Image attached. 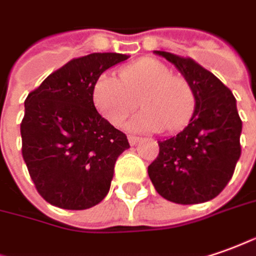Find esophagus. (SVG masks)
Here are the masks:
<instances>
[{
    "label": "esophagus",
    "instance_id": "34e87169",
    "mask_svg": "<svg viewBox=\"0 0 256 256\" xmlns=\"http://www.w3.org/2000/svg\"><path fill=\"white\" fill-rule=\"evenodd\" d=\"M140 140H142L140 137H136V136H128V142H130L132 146H136V144L140 142Z\"/></svg>",
    "mask_w": 256,
    "mask_h": 256
}]
</instances>
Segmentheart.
<instances>
[{"label": "heart", "mask_w": 256, "mask_h": 256, "mask_svg": "<svg viewBox=\"0 0 256 256\" xmlns=\"http://www.w3.org/2000/svg\"><path fill=\"white\" fill-rule=\"evenodd\" d=\"M137 98L144 108L128 122L132 132L178 130L190 119L194 94L185 78L154 58H142L119 70L118 78L102 74L92 86V100L99 114L114 126H120L134 110Z\"/></svg>", "instance_id": "obj_1"}]
</instances>
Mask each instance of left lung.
<instances>
[{
    "mask_svg": "<svg viewBox=\"0 0 256 256\" xmlns=\"http://www.w3.org/2000/svg\"><path fill=\"white\" fill-rule=\"evenodd\" d=\"M172 62L194 94V110L178 134L158 142L160 154L148 165L158 194L179 204L212 200L223 190L241 156L242 122L237 100L226 85L192 58L154 50Z\"/></svg>",
    "mask_w": 256,
    "mask_h": 256,
    "instance_id": "1",
    "label": "left lung"
}]
</instances>
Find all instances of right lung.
<instances>
[{
	"instance_id": "1",
	"label": "right lung",
	"mask_w": 256,
	"mask_h": 256,
	"mask_svg": "<svg viewBox=\"0 0 256 256\" xmlns=\"http://www.w3.org/2000/svg\"><path fill=\"white\" fill-rule=\"evenodd\" d=\"M128 57L92 53L74 58L28 95L22 156L38 192L50 204L84 210L109 192L114 162L130 144L98 114L92 86L102 72Z\"/></svg>"
}]
</instances>
